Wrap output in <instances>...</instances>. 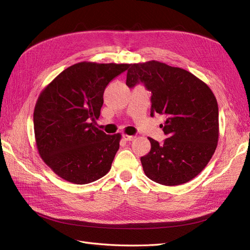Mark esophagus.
<instances>
[{
  "mask_svg": "<svg viewBox=\"0 0 250 250\" xmlns=\"http://www.w3.org/2000/svg\"><path fill=\"white\" fill-rule=\"evenodd\" d=\"M123 139L125 140V141H133L134 139H135V137L134 135H128V134H123Z\"/></svg>",
  "mask_w": 250,
  "mask_h": 250,
  "instance_id": "esophagus-1",
  "label": "esophagus"
}]
</instances>
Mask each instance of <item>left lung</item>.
I'll return each instance as SVG.
<instances>
[{
	"label": "left lung",
	"instance_id": "left-lung-1",
	"mask_svg": "<svg viewBox=\"0 0 250 250\" xmlns=\"http://www.w3.org/2000/svg\"><path fill=\"white\" fill-rule=\"evenodd\" d=\"M126 84L143 82L151 96V117H166L164 144L148 138L150 152L141 157L146 176L163 186L195 178L215 153L219 139L216 97L207 83L180 67L150 60L129 64Z\"/></svg>",
	"mask_w": 250,
	"mask_h": 250
}]
</instances>
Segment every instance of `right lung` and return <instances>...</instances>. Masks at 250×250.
I'll return each mask as SVG.
<instances>
[{"mask_svg":"<svg viewBox=\"0 0 250 250\" xmlns=\"http://www.w3.org/2000/svg\"><path fill=\"white\" fill-rule=\"evenodd\" d=\"M127 63L82 62L60 73L42 89L33 122L36 148L56 175L86 185L106 175L120 147L121 133L97 128L108 83Z\"/></svg>","mask_w":250,"mask_h":250,"instance_id":"1","label":"right lung"}]
</instances>
